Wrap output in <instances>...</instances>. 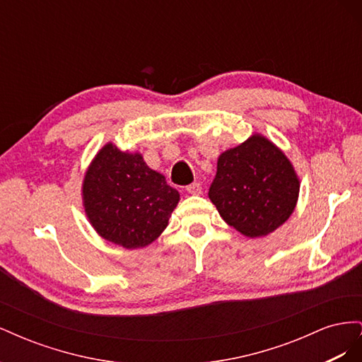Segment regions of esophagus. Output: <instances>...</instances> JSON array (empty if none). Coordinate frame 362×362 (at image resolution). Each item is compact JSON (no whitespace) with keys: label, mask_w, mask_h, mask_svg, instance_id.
<instances>
[{"label":"esophagus","mask_w":362,"mask_h":362,"mask_svg":"<svg viewBox=\"0 0 362 362\" xmlns=\"http://www.w3.org/2000/svg\"><path fill=\"white\" fill-rule=\"evenodd\" d=\"M187 193L190 194H201L202 193V187L199 182H193L190 185H187Z\"/></svg>","instance_id":"obj_1"}]
</instances>
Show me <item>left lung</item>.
Returning <instances> with one entry per match:
<instances>
[{
	"instance_id": "left-lung-1",
	"label": "left lung",
	"mask_w": 362,
	"mask_h": 362,
	"mask_svg": "<svg viewBox=\"0 0 362 362\" xmlns=\"http://www.w3.org/2000/svg\"><path fill=\"white\" fill-rule=\"evenodd\" d=\"M299 190V177L284 151L266 136L254 133L218 156L208 196L229 226L257 238L288 221Z\"/></svg>"
}]
</instances>
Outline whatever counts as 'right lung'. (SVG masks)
I'll return each mask as SVG.
<instances>
[{"label": "right lung", "instance_id": "right-lung-1", "mask_svg": "<svg viewBox=\"0 0 362 362\" xmlns=\"http://www.w3.org/2000/svg\"><path fill=\"white\" fill-rule=\"evenodd\" d=\"M81 196L98 235L125 249L156 242L180 202V193L148 166L140 152L120 151L112 141L90 161Z\"/></svg>", "mask_w": 362, "mask_h": 362}]
</instances>
